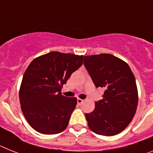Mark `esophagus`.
Listing matches in <instances>:
<instances>
[{
  "instance_id": "esophagus-1",
  "label": "esophagus",
  "mask_w": 153,
  "mask_h": 153,
  "mask_svg": "<svg viewBox=\"0 0 153 153\" xmlns=\"http://www.w3.org/2000/svg\"><path fill=\"white\" fill-rule=\"evenodd\" d=\"M77 102H78V104L79 105H82L83 103V102H84V100H82V99H78L77 100Z\"/></svg>"
}]
</instances>
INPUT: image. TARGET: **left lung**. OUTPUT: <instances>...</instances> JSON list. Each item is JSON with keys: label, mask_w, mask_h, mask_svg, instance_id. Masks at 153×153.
Wrapping results in <instances>:
<instances>
[{"label": "left lung", "mask_w": 153, "mask_h": 153, "mask_svg": "<svg viewBox=\"0 0 153 153\" xmlns=\"http://www.w3.org/2000/svg\"><path fill=\"white\" fill-rule=\"evenodd\" d=\"M84 65L96 88H104L102 100L85 114L88 126L96 134L113 136L131 123L138 106L135 79L129 65L112 54L85 56Z\"/></svg>", "instance_id": "1"}]
</instances>
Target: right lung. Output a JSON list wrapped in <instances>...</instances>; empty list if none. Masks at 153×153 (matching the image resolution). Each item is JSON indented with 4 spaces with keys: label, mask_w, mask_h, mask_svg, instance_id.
Masks as SVG:
<instances>
[{
    "label": "right lung",
    "mask_w": 153,
    "mask_h": 153,
    "mask_svg": "<svg viewBox=\"0 0 153 153\" xmlns=\"http://www.w3.org/2000/svg\"><path fill=\"white\" fill-rule=\"evenodd\" d=\"M82 55L53 51L29 64L19 89L22 111L32 128L44 134L63 131L77 104L61 94L63 85L83 64Z\"/></svg>",
    "instance_id": "right-lung-1"
}]
</instances>
